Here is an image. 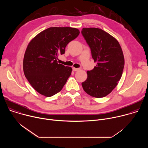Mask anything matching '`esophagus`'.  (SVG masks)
I'll return each instance as SVG.
<instances>
[{"label": "esophagus", "mask_w": 148, "mask_h": 148, "mask_svg": "<svg viewBox=\"0 0 148 148\" xmlns=\"http://www.w3.org/2000/svg\"><path fill=\"white\" fill-rule=\"evenodd\" d=\"M79 70V69H77V68H74V67H73V70L74 71H77Z\"/></svg>", "instance_id": "esophagus-1"}]
</instances>
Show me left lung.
Returning a JSON list of instances; mask_svg holds the SVG:
<instances>
[{"mask_svg": "<svg viewBox=\"0 0 148 148\" xmlns=\"http://www.w3.org/2000/svg\"><path fill=\"white\" fill-rule=\"evenodd\" d=\"M81 33L97 62L94 69L87 71L82 87L93 97H104L112 92L122 77L125 64L122 49L116 39L102 29L83 28Z\"/></svg>", "mask_w": 148, "mask_h": 148, "instance_id": "obj_1", "label": "left lung"}]
</instances>
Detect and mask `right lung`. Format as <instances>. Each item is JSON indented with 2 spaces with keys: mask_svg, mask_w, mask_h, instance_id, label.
Instances as JSON below:
<instances>
[{
  "mask_svg": "<svg viewBox=\"0 0 148 148\" xmlns=\"http://www.w3.org/2000/svg\"><path fill=\"white\" fill-rule=\"evenodd\" d=\"M79 34L76 28L50 27L38 33L29 43L23 59V71L33 88L49 97L60 92L72 71L58 64V56L65 53L70 42Z\"/></svg>",
  "mask_w": 148,
  "mask_h": 148,
  "instance_id": "right-lung-1",
  "label": "right lung"
}]
</instances>
